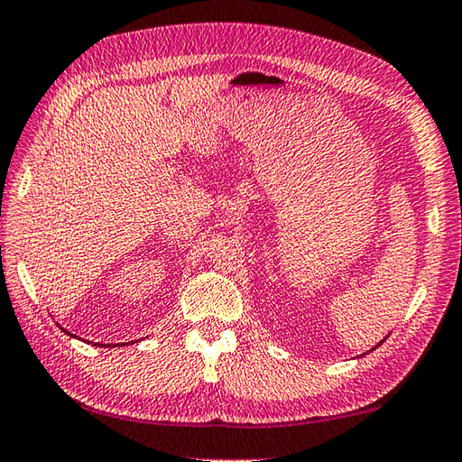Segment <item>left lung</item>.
Instances as JSON below:
<instances>
[{
  "label": "left lung",
  "mask_w": 462,
  "mask_h": 462,
  "mask_svg": "<svg viewBox=\"0 0 462 462\" xmlns=\"http://www.w3.org/2000/svg\"><path fill=\"white\" fill-rule=\"evenodd\" d=\"M380 343H382V341H380ZM380 343H377V346H380Z\"/></svg>",
  "instance_id": "obj_1"
}]
</instances>
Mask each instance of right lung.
<instances>
[{
	"instance_id": "obj_1",
	"label": "right lung",
	"mask_w": 462,
	"mask_h": 462,
	"mask_svg": "<svg viewBox=\"0 0 462 462\" xmlns=\"http://www.w3.org/2000/svg\"><path fill=\"white\" fill-rule=\"evenodd\" d=\"M64 333H69V331H66V329H64ZM69 335H72V333H69ZM74 337H77V335H74Z\"/></svg>"
}]
</instances>
